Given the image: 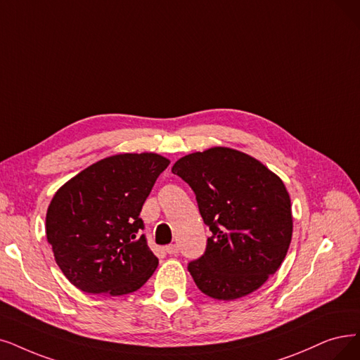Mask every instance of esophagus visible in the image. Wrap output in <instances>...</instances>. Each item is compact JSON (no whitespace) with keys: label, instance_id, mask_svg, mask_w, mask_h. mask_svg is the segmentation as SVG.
Returning <instances> with one entry per match:
<instances>
[{"label":"esophagus","instance_id":"esophagus-1","mask_svg":"<svg viewBox=\"0 0 360 360\" xmlns=\"http://www.w3.org/2000/svg\"><path fill=\"white\" fill-rule=\"evenodd\" d=\"M165 251H167V254L174 255V254L179 252V247L176 245V243H171V245H167V247H165Z\"/></svg>","mask_w":360,"mask_h":360}]
</instances>
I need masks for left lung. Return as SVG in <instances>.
Listing matches in <instances>:
<instances>
[{
    "label": "left lung",
    "mask_w": 360,
    "mask_h": 360,
    "mask_svg": "<svg viewBox=\"0 0 360 360\" xmlns=\"http://www.w3.org/2000/svg\"><path fill=\"white\" fill-rule=\"evenodd\" d=\"M171 171L191 186L212 232L205 254L188 267L198 288L224 301L257 291L281 267L292 238L291 198L281 177L224 146L186 155Z\"/></svg>",
    "instance_id": "left-lung-1"
}]
</instances>
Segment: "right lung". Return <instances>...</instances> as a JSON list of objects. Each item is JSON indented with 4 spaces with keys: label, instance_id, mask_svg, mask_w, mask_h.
<instances>
[{
    "label": "right lung",
    "instance_id": "right-lung-1",
    "mask_svg": "<svg viewBox=\"0 0 360 360\" xmlns=\"http://www.w3.org/2000/svg\"><path fill=\"white\" fill-rule=\"evenodd\" d=\"M169 165L153 152L98 161L57 189L46 215L47 240L68 281L90 294L124 295L158 267L139 217L158 176Z\"/></svg>",
    "mask_w": 360,
    "mask_h": 360
}]
</instances>
